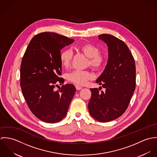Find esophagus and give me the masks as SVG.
I'll list each match as a JSON object with an SVG mask.
<instances>
[{
	"label": "esophagus",
	"mask_w": 157,
	"mask_h": 157,
	"mask_svg": "<svg viewBox=\"0 0 157 157\" xmlns=\"http://www.w3.org/2000/svg\"><path fill=\"white\" fill-rule=\"evenodd\" d=\"M75 88H76V90H80L82 89V86H79V85H76V86H75Z\"/></svg>",
	"instance_id": "1"
}]
</instances>
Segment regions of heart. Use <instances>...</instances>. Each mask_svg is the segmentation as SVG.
Listing matches in <instances>:
<instances>
[{"label": "heart", "instance_id": "heart-1", "mask_svg": "<svg viewBox=\"0 0 157 157\" xmlns=\"http://www.w3.org/2000/svg\"><path fill=\"white\" fill-rule=\"evenodd\" d=\"M76 48L83 52L89 58L88 65L94 69L98 70L103 67L106 61V56L100 52L99 48L92 44H85L79 45ZM72 52L69 49H64L60 54V60L63 67H67L71 63L72 59ZM94 74L88 71L75 70L67 75V79L70 82L84 85L88 80L92 79Z\"/></svg>", "mask_w": 157, "mask_h": 157}]
</instances>
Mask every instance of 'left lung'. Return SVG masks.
Wrapping results in <instances>:
<instances>
[{"label":"left lung","mask_w":157,"mask_h":157,"mask_svg":"<svg viewBox=\"0 0 157 157\" xmlns=\"http://www.w3.org/2000/svg\"><path fill=\"white\" fill-rule=\"evenodd\" d=\"M98 39L108 47V60L96 82L105 91L91 88L88 109L91 116L100 122H108L121 116L127 109L136 83L135 60L126 44L115 36L103 34Z\"/></svg>","instance_id":"left-lung-1"}]
</instances>
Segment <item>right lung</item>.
<instances>
[{
    "instance_id": "1",
    "label": "right lung",
    "mask_w": 157,
    "mask_h": 157,
    "mask_svg": "<svg viewBox=\"0 0 157 157\" xmlns=\"http://www.w3.org/2000/svg\"><path fill=\"white\" fill-rule=\"evenodd\" d=\"M74 41L55 33H39L31 39L23 55L20 83L23 95L32 113L46 123L59 122L66 116L75 92L72 84L54 89L58 83H64L60 77V51Z\"/></svg>"
}]
</instances>
